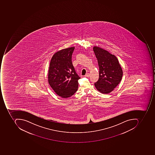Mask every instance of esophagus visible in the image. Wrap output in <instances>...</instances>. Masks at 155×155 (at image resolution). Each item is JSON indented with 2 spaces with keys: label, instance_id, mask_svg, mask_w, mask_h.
Returning a JSON list of instances; mask_svg holds the SVG:
<instances>
[{
  "label": "esophagus",
  "instance_id": "obj_1",
  "mask_svg": "<svg viewBox=\"0 0 155 155\" xmlns=\"http://www.w3.org/2000/svg\"><path fill=\"white\" fill-rule=\"evenodd\" d=\"M89 75H90V74H88V73H87V74H86V75H85V77H89Z\"/></svg>",
  "mask_w": 155,
  "mask_h": 155
}]
</instances>
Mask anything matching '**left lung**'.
I'll use <instances>...</instances> for the list:
<instances>
[{"label":"left lung","instance_id":"obj_1","mask_svg":"<svg viewBox=\"0 0 155 155\" xmlns=\"http://www.w3.org/2000/svg\"><path fill=\"white\" fill-rule=\"evenodd\" d=\"M93 50L99 67V78L94 86L101 93H110L120 82L123 70L115 55L96 46Z\"/></svg>","mask_w":155,"mask_h":155}]
</instances>
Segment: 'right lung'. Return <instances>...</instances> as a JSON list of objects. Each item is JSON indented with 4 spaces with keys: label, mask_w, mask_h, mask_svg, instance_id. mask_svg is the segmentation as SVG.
Masks as SVG:
<instances>
[{
    "label": "right lung",
    "mask_w": 155,
    "mask_h": 155,
    "mask_svg": "<svg viewBox=\"0 0 155 155\" xmlns=\"http://www.w3.org/2000/svg\"><path fill=\"white\" fill-rule=\"evenodd\" d=\"M74 47L60 50L51 60L48 81L51 87L62 98L71 97L77 91L80 77L75 72L72 62Z\"/></svg>",
    "instance_id": "obj_1"
}]
</instances>
